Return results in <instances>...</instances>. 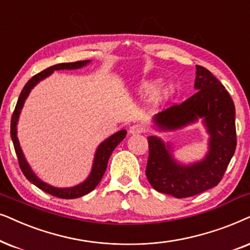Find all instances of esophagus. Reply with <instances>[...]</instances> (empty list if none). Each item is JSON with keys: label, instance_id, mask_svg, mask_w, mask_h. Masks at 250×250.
Returning <instances> with one entry per match:
<instances>
[{"label": "esophagus", "instance_id": "esophagus-1", "mask_svg": "<svg viewBox=\"0 0 250 250\" xmlns=\"http://www.w3.org/2000/svg\"><path fill=\"white\" fill-rule=\"evenodd\" d=\"M145 131V127L142 125H131L130 129H129V132L131 135H138V134H143Z\"/></svg>", "mask_w": 250, "mask_h": 250}]
</instances>
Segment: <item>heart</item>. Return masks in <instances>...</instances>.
Segmentation results:
<instances>
[{
    "label": "heart",
    "mask_w": 250,
    "mask_h": 250,
    "mask_svg": "<svg viewBox=\"0 0 250 250\" xmlns=\"http://www.w3.org/2000/svg\"><path fill=\"white\" fill-rule=\"evenodd\" d=\"M158 85H159V81H147V82H145L141 88L142 94L153 95V94H154V91L156 90V88H158ZM172 92H174V86L168 84V85L164 86V88H162V90L160 91L159 94H156L155 99H156V101H162V99H166V98H168L169 96H171Z\"/></svg>",
    "instance_id": "b5f03b06"
}]
</instances>
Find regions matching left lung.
Masks as SVG:
<instances>
[{"label":"left lung","mask_w":250,"mask_h":250,"mask_svg":"<svg viewBox=\"0 0 250 250\" xmlns=\"http://www.w3.org/2000/svg\"><path fill=\"white\" fill-rule=\"evenodd\" d=\"M194 88L198 90L181 104H174L155 115L160 130H176L204 120L209 151L197 164L183 166L170 154V146L156 136L147 137L146 177L158 192L178 199L207 191L221 182L237 146L235 108L225 86L208 71L197 65Z\"/></svg>","instance_id":"obj_1"}]
</instances>
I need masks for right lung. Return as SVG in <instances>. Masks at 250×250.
Wrapping results in <instances>:
<instances>
[{
    "label": "right lung",
    "mask_w": 250,
    "mask_h": 250,
    "mask_svg": "<svg viewBox=\"0 0 250 250\" xmlns=\"http://www.w3.org/2000/svg\"><path fill=\"white\" fill-rule=\"evenodd\" d=\"M89 62H90V61H80L75 62H62V64H57V65L51 66V67H48L46 69H44V71L40 72L39 74L33 76V78L26 83L24 88H22L11 118V127H10V129H11V139L13 142V146H15V151H16L17 158H18L19 167H21L22 174L25 175V177L27 178L29 182L33 183L35 186H38L39 188H41L42 191L49 193V194L53 195V197H57L61 199H76V198L83 197V195L88 194V193H90L92 189L96 188V186H97L99 184V182L102 181V177L103 175H104L106 168H107V162H108L109 156H111L112 152L114 151L116 146H118L120 143L125 139V135H127V131L120 130L118 132H115L114 135H112L111 137L105 139V141L98 146L97 151H96V154H95L94 165H92L91 172L84 182L76 186H73V188H53V186L42 182L41 179H40L38 176L33 172L31 167H29V165L27 164V161H26L24 153H22L21 145H19L18 138H17V123H18L19 114H21V111L22 106H24L26 98L28 97L29 92H31L32 89L34 88L40 81H42L43 79H45L46 76H49L53 71H59V69L81 68L86 64H89Z\"/></svg>",
    "instance_id": "1"
}]
</instances>
